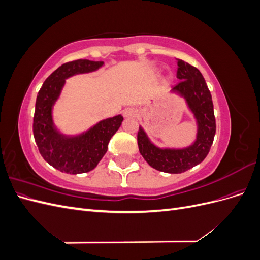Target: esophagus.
Returning <instances> with one entry per match:
<instances>
[{"label": "esophagus", "instance_id": "obj_1", "mask_svg": "<svg viewBox=\"0 0 260 260\" xmlns=\"http://www.w3.org/2000/svg\"><path fill=\"white\" fill-rule=\"evenodd\" d=\"M138 116V111L136 108H127L123 111V117L124 118H135Z\"/></svg>", "mask_w": 260, "mask_h": 260}]
</instances>
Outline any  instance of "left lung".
Masks as SVG:
<instances>
[{
    "instance_id": "obj_1",
    "label": "left lung",
    "mask_w": 260,
    "mask_h": 260,
    "mask_svg": "<svg viewBox=\"0 0 260 260\" xmlns=\"http://www.w3.org/2000/svg\"><path fill=\"white\" fill-rule=\"evenodd\" d=\"M177 78L181 80L171 92L183 98L194 117L196 136L194 142L185 147H159L152 142L144 129L138 132L139 151L149 166L168 174H181L201 164L207 156L216 133L211 94L198 68L177 59Z\"/></svg>"
}]
</instances>
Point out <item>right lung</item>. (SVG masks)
Listing matches in <instances>:
<instances>
[{
  "mask_svg": "<svg viewBox=\"0 0 260 260\" xmlns=\"http://www.w3.org/2000/svg\"><path fill=\"white\" fill-rule=\"evenodd\" d=\"M102 66L104 61L89 59L66 62L46 78L38 93L34 117L36 143L44 160L61 172L78 175L95 168L107 152L109 140L123 120L121 115H116L100 120L77 135H65L54 123L53 108L66 79L96 72Z\"/></svg>",
  "mask_w": 260,
  "mask_h": 260,
  "instance_id": "right-lung-1",
  "label": "right lung"
}]
</instances>
